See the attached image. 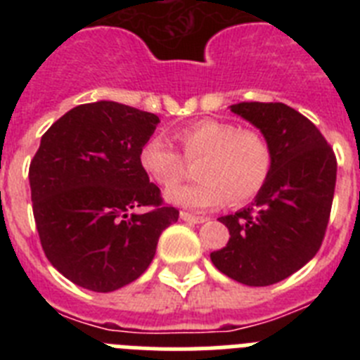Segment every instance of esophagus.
<instances>
[{
    "instance_id": "34e87169",
    "label": "esophagus",
    "mask_w": 360,
    "mask_h": 360,
    "mask_svg": "<svg viewBox=\"0 0 360 360\" xmlns=\"http://www.w3.org/2000/svg\"><path fill=\"white\" fill-rule=\"evenodd\" d=\"M180 218H182L184 221H187V224H203V221H207V218H205V216H196V214H191V212H186V211L180 212Z\"/></svg>"
}]
</instances>
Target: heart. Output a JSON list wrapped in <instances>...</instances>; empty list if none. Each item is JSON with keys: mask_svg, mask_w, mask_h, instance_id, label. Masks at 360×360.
<instances>
[{"mask_svg": "<svg viewBox=\"0 0 360 360\" xmlns=\"http://www.w3.org/2000/svg\"><path fill=\"white\" fill-rule=\"evenodd\" d=\"M174 136L184 158L160 136H151L139 153L142 171L160 187L176 185L188 170L186 162L200 160L198 183L165 193L174 205L207 209L229 202L238 207L256 198L265 187L272 169V146L259 129L202 119L180 128Z\"/></svg>", "mask_w": 360, "mask_h": 360, "instance_id": "b5f03b06", "label": "heart"}]
</instances>
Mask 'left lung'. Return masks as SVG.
<instances>
[{"instance_id":"left-lung-1","label":"left lung","mask_w":360,"mask_h":360,"mask_svg":"<svg viewBox=\"0 0 360 360\" xmlns=\"http://www.w3.org/2000/svg\"><path fill=\"white\" fill-rule=\"evenodd\" d=\"M231 110L262 129L272 169L252 205L221 216L231 238L211 252L219 272L249 287H266L297 272L323 245L337 158L316 124L283 103H240Z\"/></svg>"}]
</instances>
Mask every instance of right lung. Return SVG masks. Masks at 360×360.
Returning <instances> with one entry per match:
<instances>
[{
    "instance_id": "right-lung-1",
    "label": "right lung",
    "mask_w": 360,
    "mask_h": 360,
    "mask_svg": "<svg viewBox=\"0 0 360 360\" xmlns=\"http://www.w3.org/2000/svg\"><path fill=\"white\" fill-rule=\"evenodd\" d=\"M158 122L98 101L70 110L41 136L28 169L34 219L44 256L79 287L113 292L135 281L178 219L139 162ZM139 207L146 211L133 213Z\"/></svg>"
}]
</instances>
